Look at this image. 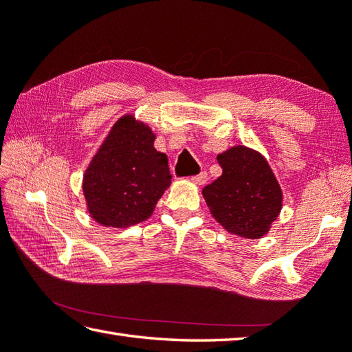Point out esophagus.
Wrapping results in <instances>:
<instances>
[{
  "mask_svg": "<svg viewBox=\"0 0 352 352\" xmlns=\"http://www.w3.org/2000/svg\"><path fill=\"white\" fill-rule=\"evenodd\" d=\"M190 182L198 184V186L204 184L206 182H208V172H199V174H197V175H192Z\"/></svg>",
  "mask_w": 352,
  "mask_h": 352,
  "instance_id": "obj_1",
  "label": "esophagus"
}]
</instances>
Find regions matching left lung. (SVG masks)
I'll return each mask as SVG.
<instances>
[{
    "instance_id": "8db88e82",
    "label": "left lung",
    "mask_w": 352,
    "mask_h": 352,
    "mask_svg": "<svg viewBox=\"0 0 352 352\" xmlns=\"http://www.w3.org/2000/svg\"><path fill=\"white\" fill-rule=\"evenodd\" d=\"M217 160L223 175L203 189L213 218L238 236H264L282 208L280 186L267 160L245 146L227 149Z\"/></svg>"
}]
</instances>
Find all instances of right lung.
Here are the masks:
<instances>
[{
    "label": "right lung",
    "mask_w": 352,
    "mask_h": 352,
    "mask_svg": "<svg viewBox=\"0 0 352 352\" xmlns=\"http://www.w3.org/2000/svg\"><path fill=\"white\" fill-rule=\"evenodd\" d=\"M149 126L123 116L85 170L84 195L93 219L129 227L148 219L170 184L168 157L154 148Z\"/></svg>",
    "instance_id": "right-lung-1"
}]
</instances>
